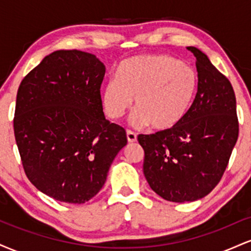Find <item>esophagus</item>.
Returning <instances> with one entry per match:
<instances>
[{
  "instance_id": "1",
  "label": "esophagus",
  "mask_w": 251,
  "mask_h": 251,
  "mask_svg": "<svg viewBox=\"0 0 251 251\" xmlns=\"http://www.w3.org/2000/svg\"><path fill=\"white\" fill-rule=\"evenodd\" d=\"M126 137H127L128 143L137 142V134H135L133 131H131V129H127V131H126Z\"/></svg>"
}]
</instances>
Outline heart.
I'll return each mask as SVG.
<instances>
[{
	"mask_svg": "<svg viewBox=\"0 0 251 251\" xmlns=\"http://www.w3.org/2000/svg\"><path fill=\"white\" fill-rule=\"evenodd\" d=\"M198 77L194 68L169 55L129 57L119 65L117 77L102 86L100 100L109 119H120L132 106L135 126L151 124L170 129L181 122L194 102Z\"/></svg>",
	"mask_w": 251,
	"mask_h": 251,
	"instance_id": "heart-1",
	"label": "heart"
}]
</instances>
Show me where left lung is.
I'll list each match as a JSON object with an SVG mask.
<instances>
[{
  "instance_id": "left-lung-1",
  "label": "left lung",
  "mask_w": 251,
  "mask_h": 251,
  "mask_svg": "<svg viewBox=\"0 0 251 251\" xmlns=\"http://www.w3.org/2000/svg\"><path fill=\"white\" fill-rule=\"evenodd\" d=\"M198 87L191 107L175 127L139 134L149 185L176 203L205 197L220 183L238 138L236 97L231 83L196 47Z\"/></svg>"
}]
</instances>
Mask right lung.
Returning <instances> with one entry per match:
<instances>
[{
  "label": "right lung",
  "mask_w": 251,
  "mask_h": 251,
  "mask_svg": "<svg viewBox=\"0 0 251 251\" xmlns=\"http://www.w3.org/2000/svg\"><path fill=\"white\" fill-rule=\"evenodd\" d=\"M105 66L86 51L56 50L30 71L16 96L14 134L28 179L54 200L82 204L105 184L127 144L103 116Z\"/></svg>",
  "instance_id": "add662e5"
}]
</instances>
